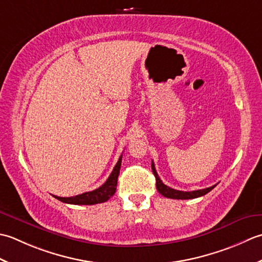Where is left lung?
Instances as JSON below:
<instances>
[{
  "instance_id": "left-lung-1",
  "label": "left lung",
  "mask_w": 262,
  "mask_h": 262,
  "mask_svg": "<svg viewBox=\"0 0 262 262\" xmlns=\"http://www.w3.org/2000/svg\"><path fill=\"white\" fill-rule=\"evenodd\" d=\"M151 169H152V173L155 175V178H156V188L158 190L159 193L162 195L166 196V198H170V199H194V198H199V196H202L207 194L208 192H210L213 188H215L216 185H212L210 188H206V189H202V190H195V191H190V192H186V191H180V190H175L169 188V186L165 185L162 180L159 179V176L156 172V168H155V165L154 162L151 163Z\"/></svg>"
}]
</instances>
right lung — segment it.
Returning <instances> with one entry per match:
<instances>
[{
    "instance_id": "1",
    "label": "right lung",
    "mask_w": 262,
    "mask_h": 262,
    "mask_svg": "<svg viewBox=\"0 0 262 262\" xmlns=\"http://www.w3.org/2000/svg\"><path fill=\"white\" fill-rule=\"evenodd\" d=\"M121 163H122V156L119 158V162L116 163L115 167L113 168V172L111 173L107 181H106L103 185L99 186L98 189L90 192H84L82 194L69 196V198H62V196H56V195H54V198L70 205H96V204H101V202L107 201L111 196H113V194L116 191L117 178H119V174H120Z\"/></svg>"
}]
</instances>
